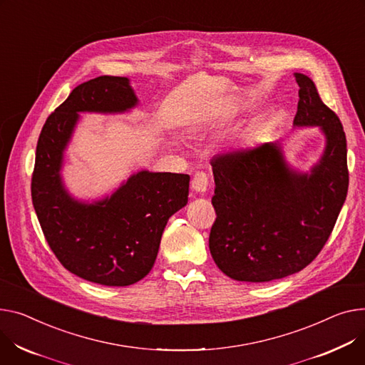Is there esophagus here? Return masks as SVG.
I'll list each match as a JSON object with an SVG mask.
<instances>
[{"mask_svg":"<svg viewBox=\"0 0 365 365\" xmlns=\"http://www.w3.org/2000/svg\"><path fill=\"white\" fill-rule=\"evenodd\" d=\"M208 185H210V180H208L207 173H204V172H198L195 176H193V179L190 182L192 190H195L197 193H205L208 189Z\"/></svg>","mask_w":365,"mask_h":365,"instance_id":"obj_1","label":"esophagus"}]
</instances>
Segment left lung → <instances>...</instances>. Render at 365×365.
Instances as JSON below:
<instances>
[{"label": "left lung", "instance_id": "8db88e82", "mask_svg": "<svg viewBox=\"0 0 365 365\" xmlns=\"http://www.w3.org/2000/svg\"><path fill=\"white\" fill-rule=\"evenodd\" d=\"M299 85L295 128L319 126L326 148L311 173L292 170L277 142L212 158L215 222L210 252L226 276L272 282L301 272L320 254L346 200L349 173L341 120L314 82Z\"/></svg>", "mask_w": 365, "mask_h": 365}]
</instances>
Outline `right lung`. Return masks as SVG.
Returning a JSON list of instances; mask_svg holds the SVG:
<instances>
[{"instance_id": "add662e5", "label": "right lung", "mask_w": 365, "mask_h": 365, "mask_svg": "<svg viewBox=\"0 0 365 365\" xmlns=\"http://www.w3.org/2000/svg\"><path fill=\"white\" fill-rule=\"evenodd\" d=\"M136 104L128 78L91 79L46 118L36 145L31 190L48 245L70 273L104 286H129L147 276L168 218L187 204L189 175L148 170L93 204L66 190L60 170L79 113H125Z\"/></svg>"}]
</instances>
